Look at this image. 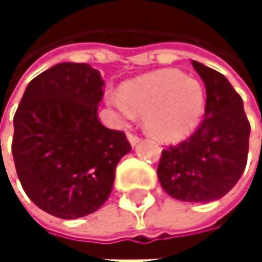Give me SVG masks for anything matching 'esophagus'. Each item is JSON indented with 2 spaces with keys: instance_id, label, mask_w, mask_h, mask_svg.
<instances>
[{
  "instance_id": "34e87169",
  "label": "esophagus",
  "mask_w": 262,
  "mask_h": 262,
  "mask_svg": "<svg viewBox=\"0 0 262 262\" xmlns=\"http://www.w3.org/2000/svg\"><path fill=\"white\" fill-rule=\"evenodd\" d=\"M127 139H129V142H130L132 147L138 145V144H139V141H141V138H139L138 135H133V133H127Z\"/></svg>"
}]
</instances>
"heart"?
Wrapping results in <instances>:
<instances>
[{"label":"heart","instance_id":"obj_1","mask_svg":"<svg viewBox=\"0 0 262 262\" xmlns=\"http://www.w3.org/2000/svg\"><path fill=\"white\" fill-rule=\"evenodd\" d=\"M107 103L120 120L144 114V126L155 138L178 141L200 123L205 106V86L178 70H164L133 80L123 88V97L109 94Z\"/></svg>","mask_w":262,"mask_h":262}]
</instances>
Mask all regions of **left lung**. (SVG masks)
I'll return each instance as SVG.
<instances>
[{
	"mask_svg": "<svg viewBox=\"0 0 262 262\" xmlns=\"http://www.w3.org/2000/svg\"><path fill=\"white\" fill-rule=\"evenodd\" d=\"M206 88L205 118L188 139L162 150L158 178L182 202H214L239 181L249 151L250 124L243 100L223 74L192 60Z\"/></svg>",
	"mask_w": 262,
	"mask_h": 262,
	"instance_id": "8db88e82",
	"label": "left lung"
}]
</instances>
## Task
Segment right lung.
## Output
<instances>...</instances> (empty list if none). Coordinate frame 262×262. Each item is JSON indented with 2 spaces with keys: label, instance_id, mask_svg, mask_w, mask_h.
<instances>
[{
  "label": "right lung",
  "instance_id": "add662e5",
  "mask_svg": "<svg viewBox=\"0 0 262 262\" xmlns=\"http://www.w3.org/2000/svg\"><path fill=\"white\" fill-rule=\"evenodd\" d=\"M103 86L91 65L63 62L28 83L15 114L12 153L19 182L54 217L74 220L101 208L118 162L132 150L124 132L98 120Z\"/></svg>",
  "mask_w": 262,
  "mask_h": 262
}]
</instances>
